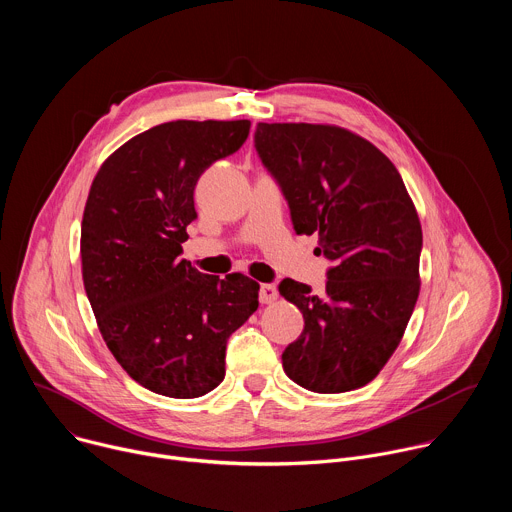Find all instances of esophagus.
Listing matches in <instances>:
<instances>
[{"mask_svg":"<svg viewBox=\"0 0 512 512\" xmlns=\"http://www.w3.org/2000/svg\"><path fill=\"white\" fill-rule=\"evenodd\" d=\"M259 300L261 304H273L277 300V287L271 283H263L259 289Z\"/></svg>","mask_w":512,"mask_h":512,"instance_id":"34e87169","label":"esophagus"}]
</instances>
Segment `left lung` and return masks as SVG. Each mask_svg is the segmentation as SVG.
<instances>
[{
	"label": "left lung",
	"mask_w": 512,
	"mask_h": 512,
	"mask_svg": "<svg viewBox=\"0 0 512 512\" xmlns=\"http://www.w3.org/2000/svg\"><path fill=\"white\" fill-rule=\"evenodd\" d=\"M255 148L287 198L298 235H318L332 261L326 294L283 279L304 314L283 354L285 375L314 393L371 383L397 350L419 296L421 223L393 162L344 127L259 123Z\"/></svg>",
	"instance_id": "1"
}]
</instances>
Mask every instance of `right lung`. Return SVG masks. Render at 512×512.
<instances>
[{
	"instance_id": "add662e5",
	"label": "right lung",
	"mask_w": 512,
	"mask_h": 512,
	"mask_svg": "<svg viewBox=\"0 0 512 512\" xmlns=\"http://www.w3.org/2000/svg\"><path fill=\"white\" fill-rule=\"evenodd\" d=\"M249 129V119L156 125L117 148L89 190L81 263L99 332L121 369L164 397L221 385L227 340L259 308L251 277L218 279L180 259L200 174Z\"/></svg>"
}]
</instances>
